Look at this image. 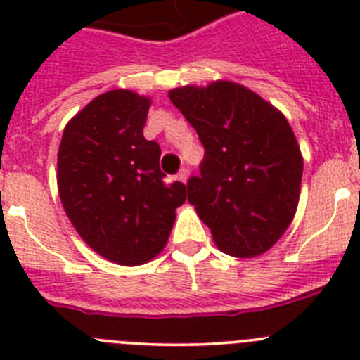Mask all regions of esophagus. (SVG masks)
Here are the masks:
<instances>
[{
  "mask_svg": "<svg viewBox=\"0 0 360 360\" xmlns=\"http://www.w3.org/2000/svg\"><path fill=\"white\" fill-rule=\"evenodd\" d=\"M187 176H189V173H187V169H180V171H178V174H176V178H178V180H180V182H182V184L187 182Z\"/></svg>",
  "mask_w": 360,
  "mask_h": 360,
  "instance_id": "1",
  "label": "esophagus"
}]
</instances>
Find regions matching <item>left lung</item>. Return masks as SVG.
I'll return each instance as SVG.
<instances>
[{"label":"left lung","instance_id":"8db88e82","mask_svg":"<svg viewBox=\"0 0 360 360\" xmlns=\"http://www.w3.org/2000/svg\"><path fill=\"white\" fill-rule=\"evenodd\" d=\"M171 103L205 148L187 200L221 252L254 257L274 247L294 219L303 155L281 111L231 81L180 86Z\"/></svg>","mask_w":360,"mask_h":360}]
</instances>
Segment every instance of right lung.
<instances>
[{
    "label": "right lung",
    "mask_w": 360,
    "mask_h": 360,
    "mask_svg": "<svg viewBox=\"0 0 360 360\" xmlns=\"http://www.w3.org/2000/svg\"><path fill=\"white\" fill-rule=\"evenodd\" d=\"M151 98L110 90L72 117L57 153L66 216L98 256L144 265L158 256L186 202V186L164 182L160 146L144 139Z\"/></svg>",
    "instance_id": "1"
}]
</instances>
